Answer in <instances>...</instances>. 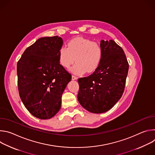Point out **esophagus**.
<instances>
[{"mask_svg":"<svg viewBox=\"0 0 155 155\" xmlns=\"http://www.w3.org/2000/svg\"><path fill=\"white\" fill-rule=\"evenodd\" d=\"M72 79L73 80H77L78 79V77H75V76H74V75H72Z\"/></svg>","mask_w":155,"mask_h":155,"instance_id":"obj_1","label":"esophagus"}]
</instances>
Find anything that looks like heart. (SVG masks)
<instances>
[{
    "instance_id": "heart-1",
    "label": "heart",
    "mask_w": 155,
    "mask_h": 155,
    "mask_svg": "<svg viewBox=\"0 0 155 155\" xmlns=\"http://www.w3.org/2000/svg\"><path fill=\"white\" fill-rule=\"evenodd\" d=\"M102 58V49L99 44L84 37H76L68 43V47H62L59 51L60 64L68 68L75 61L70 71L76 75H81L86 71H94Z\"/></svg>"
}]
</instances>
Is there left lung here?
<instances>
[{
    "instance_id": "1",
    "label": "left lung",
    "mask_w": 155,
    "mask_h": 155,
    "mask_svg": "<svg viewBox=\"0 0 155 155\" xmlns=\"http://www.w3.org/2000/svg\"><path fill=\"white\" fill-rule=\"evenodd\" d=\"M102 58L90 76L78 79V101L88 112L102 114L111 109L124 92L129 64L123 50L114 40L101 41Z\"/></svg>"
}]
</instances>
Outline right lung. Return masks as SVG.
<instances>
[{
    "label": "right lung",
    "mask_w": 155,
    "mask_h": 155,
    "mask_svg": "<svg viewBox=\"0 0 155 155\" xmlns=\"http://www.w3.org/2000/svg\"><path fill=\"white\" fill-rule=\"evenodd\" d=\"M63 40L58 36L38 38L23 53L17 64L20 98L35 117H53L61 107L62 94L71 75L59 64Z\"/></svg>",
    "instance_id": "add662e5"
}]
</instances>
